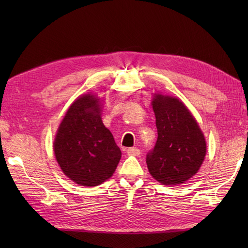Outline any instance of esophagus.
Listing matches in <instances>:
<instances>
[{
	"mask_svg": "<svg viewBox=\"0 0 248 248\" xmlns=\"http://www.w3.org/2000/svg\"><path fill=\"white\" fill-rule=\"evenodd\" d=\"M127 154L131 155V156H139L140 154V151L139 148L132 147V148H129L128 150H127Z\"/></svg>",
	"mask_w": 248,
	"mask_h": 248,
	"instance_id": "1",
	"label": "esophagus"
}]
</instances>
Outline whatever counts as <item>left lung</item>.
Returning <instances> with one entry per match:
<instances>
[{"instance_id":"left-lung-1","label":"left lung","mask_w":248,"mask_h":248,"mask_svg":"<svg viewBox=\"0 0 248 248\" xmlns=\"http://www.w3.org/2000/svg\"><path fill=\"white\" fill-rule=\"evenodd\" d=\"M152 107L158 138L147 154L148 170L161 184H181L198 172L204 161V134L179 99L158 94Z\"/></svg>"}]
</instances>
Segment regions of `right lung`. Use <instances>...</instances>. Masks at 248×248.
Instances as JSON below:
<instances>
[{
    "mask_svg": "<svg viewBox=\"0 0 248 248\" xmlns=\"http://www.w3.org/2000/svg\"><path fill=\"white\" fill-rule=\"evenodd\" d=\"M64 174L82 186L109 179L121 159V150L100 118L98 99L84 95L74 101L60 124L54 142Z\"/></svg>",
    "mask_w": 248,
    "mask_h": 248,
    "instance_id": "obj_1",
    "label": "right lung"
}]
</instances>
